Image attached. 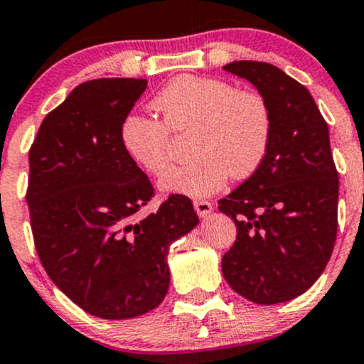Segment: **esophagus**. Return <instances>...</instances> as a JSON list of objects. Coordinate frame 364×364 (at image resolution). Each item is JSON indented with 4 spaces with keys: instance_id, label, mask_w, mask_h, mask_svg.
<instances>
[{
    "instance_id": "obj_1",
    "label": "esophagus",
    "mask_w": 364,
    "mask_h": 364,
    "mask_svg": "<svg viewBox=\"0 0 364 364\" xmlns=\"http://www.w3.org/2000/svg\"><path fill=\"white\" fill-rule=\"evenodd\" d=\"M193 208H196L197 215H199L200 218H205V216L213 211V204L208 203V200H196V203H193Z\"/></svg>"
}]
</instances>
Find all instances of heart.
Returning a JSON list of instances; mask_svg holds the SVG:
<instances>
[{
  "mask_svg": "<svg viewBox=\"0 0 364 364\" xmlns=\"http://www.w3.org/2000/svg\"><path fill=\"white\" fill-rule=\"evenodd\" d=\"M155 117L128 114L119 142L132 164L148 174L168 168L171 132L193 130L190 164L172 168L160 181L164 193L203 199L225 186L229 176L247 179L266 160L273 139V109L262 93L199 75L172 79L151 102Z\"/></svg>",
  "mask_w": 364,
  "mask_h": 364,
  "instance_id": "1",
  "label": "heart"
}]
</instances>
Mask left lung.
I'll list each match as a JSON object with an SVG mask.
<instances>
[{
  "instance_id": "1",
  "label": "left lung",
  "mask_w": 364,
  "mask_h": 364,
  "mask_svg": "<svg viewBox=\"0 0 364 364\" xmlns=\"http://www.w3.org/2000/svg\"><path fill=\"white\" fill-rule=\"evenodd\" d=\"M223 70L252 82L274 121L264 164L218 203L237 227L223 277L253 303H284L317 282L335 247L338 172L328 123L310 91L274 65L234 61Z\"/></svg>"
}]
</instances>
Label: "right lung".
Here are the masks:
<instances>
[{"label":"right lung","mask_w":364,"mask_h":364,"mask_svg":"<svg viewBox=\"0 0 364 364\" xmlns=\"http://www.w3.org/2000/svg\"><path fill=\"white\" fill-rule=\"evenodd\" d=\"M146 87V79L79 84L29 149L26 200L40 262L77 306L112 321L159 306L171 282L168 247L199 223L185 196L139 216L155 190L124 155L119 128Z\"/></svg>","instance_id":"right-lung-1"}]
</instances>
